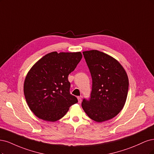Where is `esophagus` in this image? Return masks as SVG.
<instances>
[{
  "label": "esophagus",
  "instance_id": "obj_1",
  "mask_svg": "<svg viewBox=\"0 0 154 154\" xmlns=\"http://www.w3.org/2000/svg\"><path fill=\"white\" fill-rule=\"evenodd\" d=\"M77 99H78L79 103H81V102H82V98H81V97H77Z\"/></svg>",
  "mask_w": 154,
  "mask_h": 154
}]
</instances>
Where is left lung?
<instances>
[{
    "instance_id": "1",
    "label": "left lung",
    "mask_w": 154,
    "mask_h": 154,
    "mask_svg": "<svg viewBox=\"0 0 154 154\" xmlns=\"http://www.w3.org/2000/svg\"><path fill=\"white\" fill-rule=\"evenodd\" d=\"M92 77L90 100L84 99L82 107L91 120L101 123L115 118L127 100L128 79L116 59L97 50L82 52Z\"/></svg>"
}]
</instances>
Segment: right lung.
<instances>
[{
    "mask_svg": "<svg viewBox=\"0 0 154 154\" xmlns=\"http://www.w3.org/2000/svg\"><path fill=\"white\" fill-rule=\"evenodd\" d=\"M82 57L81 52H52L39 59L29 70L23 93L29 109L38 118L56 122L78 102L70 93L68 77Z\"/></svg>",
    "mask_w": 154,
    "mask_h": 154,
    "instance_id": "obj_1",
    "label": "right lung"
}]
</instances>
